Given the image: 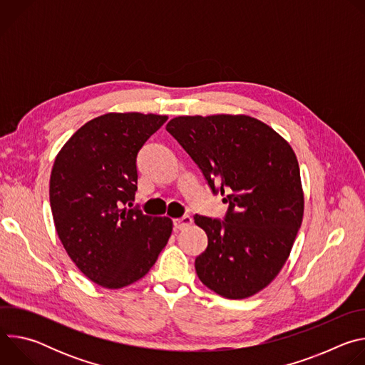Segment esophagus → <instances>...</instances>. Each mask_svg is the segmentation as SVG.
Returning a JSON list of instances; mask_svg holds the SVG:
<instances>
[{"instance_id":"1","label":"esophagus","mask_w":365,"mask_h":365,"mask_svg":"<svg viewBox=\"0 0 365 365\" xmlns=\"http://www.w3.org/2000/svg\"><path fill=\"white\" fill-rule=\"evenodd\" d=\"M192 224V218L189 215H183L182 218L173 220V227L175 230H183Z\"/></svg>"}]
</instances>
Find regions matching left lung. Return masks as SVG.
Instances as JSON below:
<instances>
[{
    "label": "left lung",
    "mask_w": 365,
    "mask_h": 365,
    "mask_svg": "<svg viewBox=\"0 0 365 365\" xmlns=\"http://www.w3.org/2000/svg\"><path fill=\"white\" fill-rule=\"evenodd\" d=\"M166 130L212 193L228 203L224 221L193 217L207 235L206 250L195 259L197 277L227 299L263 290L284 266L303 218L300 170L290 144L248 115L176 117Z\"/></svg>",
    "instance_id": "obj_1"
}]
</instances>
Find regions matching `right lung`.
Here are the masks:
<instances>
[{
  "label": "right lung",
  "instance_id": "add662e5",
  "mask_svg": "<svg viewBox=\"0 0 365 365\" xmlns=\"http://www.w3.org/2000/svg\"><path fill=\"white\" fill-rule=\"evenodd\" d=\"M166 115L110 113L82 125L62 147L50 175L58 235L93 283L120 289L144 277L172 234V220L131 206L137 154Z\"/></svg>",
  "mask_w": 365,
  "mask_h": 365
}]
</instances>
